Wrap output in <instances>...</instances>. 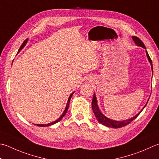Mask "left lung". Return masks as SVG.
<instances>
[{
    "label": "left lung",
    "instance_id": "left-lung-1",
    "mask_svg": "<svg viewBox=\"0 0 159 159\" xmlns=\"http://www.w3.org/2000/svg\"><path fill=\"white\" fill-rule=\"evenodd\" d=\"M132 39L138 46L142 47L143 48H145L146 49L145 46L143 44V43L141 41V40H140L138 38V37L132 36ZM145 52H146V54H147V57L148 58V61L151 64L152 70V71H153V67H152V61L151 60L150 56H149V54H148V52L147 51H145ZM148 102H147V103H148ZM147 103H146V105H147ZM146 105H145L144 107L143 108V109L145 108V107L146 106ZM92 110H93V111H94V114L95 115L96 119H97L98 122L101 123L102 125H105V126L109 127H113V128H120V127H124V126H125L127 125H128V124L131 123L133 120H134L140 114V113H141V111H143V110H142L139 114H136L135 116H134V117L131 118V119H127V120H122V121H117V120H114L110 119H108L107 117L104 116V115L101 112V111H100V110H99V108L98 107L97 101H96V97L95 94H94V96H93L92 102Z\"/></svg>",
    "mask_w": 159,
    "mask_h": 159
}]
</instances>
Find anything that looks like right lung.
<instances>
[{
    "label": "right lung",
    "mask_w": 159,
    "mask_h": 159,
    "mask_svg": "<svg viewBox=\"0 0 159 159\" xmlns=\"http://www.w3.org/2000/svg\"><path fill=\"white\" fill-rule=\"evenodd\" d=\"M27 40H28V39H27L25 40V41L23 43V44L21 45V46L20 47V49H19V50H18V52H19L22 49H23L24 47H25V45H26V43H27ZM74 93V92H73ZM73 93L72 94H70V97L68 98V101H67V105H66V107H65V110H64V111H63V113L62 114V115L61 116L58 118V119L57 120H55V121H54V122H52V123H48V124H45V125H41V124H36V125H38V126H40V127H47V126H49V125H54V124H55V123H57V122H58V121H60L62 119H63V116H65V114H66V113H67V110H68V107H69V104H70V99H71V96H72V94H73Z\"/></svg>",
    "instance_id": "add662e5"
}]
</instances>
